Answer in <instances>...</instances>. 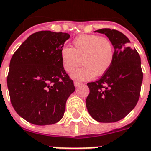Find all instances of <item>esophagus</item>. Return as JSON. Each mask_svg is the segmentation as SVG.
Returning <instances> with one entry per match:
<instances>
[{
  "label": "esophagus",
  "instance_id": "obj_1",
  "mask_svg": "<svg viewBox=\"0 0 151 151\" xmlns=\"http://www.w3.org/2000/svg\"><path fill=\"white\" fill-rule=\"evenodd\" d=\"M80 84H81V83H80V82L76 81H76H74V85H75V86H79V85H80Z\"/></svg>",
  "mask_w": 151,
  "mask_h": 151
}]
</instances>
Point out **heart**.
<instances>
[{"label": "heart", "mask_w": 151, "mask_h": 151, "mask_svg": "<svg viewBox=\"0 0 151 151\" xmlns=\"http://www.w3.org/2000/svg\"><path fill=\"white\" fill-rule=\"evenodd\" d=\"M60 58L66 72H74L82 62L84 65L72 74L74 79L88 80L101 76L113 64L114 50L111 41L96 35H83L75 38L72 48L64 47Z\"/></svg>", "instance_id": "obj_1"}]
</instances>
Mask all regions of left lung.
Masks as SVG:
<instances>
[{"label": "left lung", "mask_w": 151, "mask_h": 151, "mask_svg": "<svg viewBox=\"0 0 151 151\" xmlns=\"http://www.w3.org/2000/svg\"><path fill=\"white\" fill-rule=\"evenodd\" d=\"M96 31L111 41L114 58L100 79L87 83L90 94L86 105L94 120L112 123L125 117L139 101L142 81L141 60L137 50L128 45L130 41L123 33L109 28Z\"/></svg>", "instance_id": "8db88e82"}]
</instances>
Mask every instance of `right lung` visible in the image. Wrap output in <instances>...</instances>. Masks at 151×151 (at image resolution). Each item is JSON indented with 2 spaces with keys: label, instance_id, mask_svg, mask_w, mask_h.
<instances>
[{
  "label": "right lung",
  "instance_id": "right-lung-1",
  "mask_svg": "<svg viewBox=\"0 0 151 151\" xmlns=\"http://www.w3.org/2000/svg\"><path fill=\"white\" fill-rule=\"evenodd\" d=\"M69 38L68 33L38 31L22 43L10 60L7 85L11 103L21 117L33 124L58 122L76 90L60 58Z\"/></svg>",
  "mask_w": 151,
  "mask_h": 151
}]
</instances>
